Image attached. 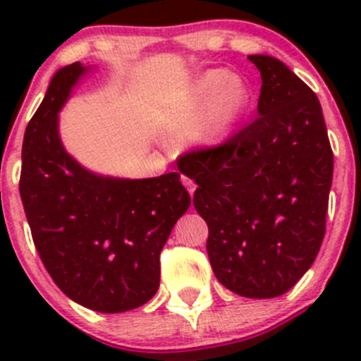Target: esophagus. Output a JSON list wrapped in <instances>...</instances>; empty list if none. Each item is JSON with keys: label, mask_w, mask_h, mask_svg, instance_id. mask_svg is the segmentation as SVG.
<instances>
[{"label": "esophagus", "mask_w": 361, "mask_h": 361, "mask_svg": "<svg viewBox=\"0 0 361 361\" xmlns=\"http://www.w3.org/2000/svg\"><path fill=\"white\" fill-rule=\"evenodd\" d=\"M180 180H183V184L184 186H186V190L190 191V195H193V193H195V183H193V180H191V178H188V177H180Z\"/></svg>", "instance_id": "obj_1"}]
</instances>
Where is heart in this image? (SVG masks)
Returning <instances> with one entry per match:
<instances>
[{
	"label": "heart",
	"instance_id": "heart-1",
	"mask_svg": "<svg viewBox=\"0 0 361 361\" xmlns=\"http://www.w3.org/2000/svg\"><path fill=\"white\" fill-rule=\"evenodd\" d=\"M250 101L251 92L240 78L228 70H209L190 88L186 103L178 111V123L191 126L208 111L202 137L204 141H216L240 121Z\"/></svg>",
	"mask_w": 361,
	"mask_h": 361
}]
</instances>
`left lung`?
<instances>
[{
    "label": "left lung",
    "mask_w": 361,
    "mask_h": 361,
    "mask_svg": "<svg viewBox=\"0 0 361 361\" xmlns=\"http://www.w3.org/2000/svg\"><path fill=\"white\" fill-rule=\"evenodd\" d=\"M247 59L262 78L258 117L220 145L183 153L178 170L199 184L193 204L216 280L275 298L320 251L334 159L317 94L275 57Z\"/></svg>",
    "instance_id": "obj_1"
}]
</instances>
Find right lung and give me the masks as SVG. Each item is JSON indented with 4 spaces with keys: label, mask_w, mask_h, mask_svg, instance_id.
Instances as JSON below:
<instances>
[{
    "label": "right lung",
    "mask_w": 361,
    "mask_h": 361,
    "mask_svg": "<svg viewBox=\"0 0 361 361\" xmlns=\"http://www.w3.org/2000/svg\"><path fill=\"white\" fill-rule=\"evenodd\" d=\"M85 70L72 63L50 81L25 132L19 193L57 288L88 309L123 312L157 293L161 251L191 197L177 171L139 180L99 177L63 149L57 111Z\"/></svg>",
    "instance_id": "1"
}]
</instances>
